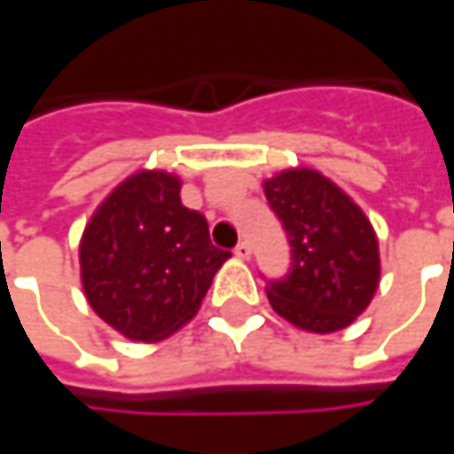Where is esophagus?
Here are the masks:
<instances>
[{"label": "esophagus", "mask_w": 454, "mask_h": 454, "mask_svg": "<svg viewBox=\"0 0 454 454\" xmlns=\"http://www.w3.org/2000/svg\"><path fill=\"white\" fill-rule=\"evenodd\" d=\"M235 254L239 260H250V254H253V247H250V242L247 239H242V242H237Z\"/></svg>", "instance_id": "34e87169"}]
</instances>
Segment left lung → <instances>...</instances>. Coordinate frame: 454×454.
<instances>
[{
  "mask_svg": "<svg viewBox=\"0 0 454 454\" xmlns=\"http://www.w3.org/2000/svg\"><path fill=\"white\" fill-rule=\"evenodd\" d=\"M265 197L290 242V270L268 283L278 316L313 333L356 321L379 286V242L366 215L313 168L265 182Z\"/></svg>",
  "mask_w": 454,
  "mask_h": 454,
  "instance_id": "8db88e82",
  "label": "left lung"
}]
</instances>
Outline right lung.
Wrapping results in <instances>:
<instances>
[{
	"mask_svg": "<svg viewBox=\"0 0 454 454\" xmlns=\"http://www.w3.org/2000/svg\"><path fill=\"white\" fill-rule=\"evenodd\" d=\"M182 182L138 171L115 186L80 239V278L90 308L131 340H161L189 321L230 257L209 224L179 200Z\"/></svg>",
	"mask_w": 454,
	"mask_h": 454,
	"instance_id": "1",
	"label": "right lung"
}]
</instances>
